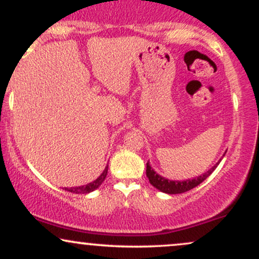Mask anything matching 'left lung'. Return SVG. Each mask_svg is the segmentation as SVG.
Masks as SVG:
<instances>
[{"label": "left lung", "mask_w": 259, "mask_h": 259, "mask_svg": "<svg viewBox=\"0 0 259 259\" xmlns=\"http://www.w3.org/2000/svg\"><path fill=\"white\" fill-rule=\"evenodd\" d=\"M219 162H221V160H219ZM219 162L215 163V164L213 165L209 170H207L204 174L198 175L197 178H194V179H187V180H169L167 178H163L162 175L156 173V171L153 170V168L150 165V163L147 162L146 175L148 180H150L151 185L156 187V189L159 190V191L165 192V194H169V195L183 194V192L190 191L191 189H194V187L200 185L202 181L206 180L207 178L213 173V170L218 167Z\"/></svg>", "instance_id": "1"}]
</instances>
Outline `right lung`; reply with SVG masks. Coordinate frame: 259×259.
<instances>
[{
	"label": "right lung",
	"mask_w": 259,
	"mask_h": 259,
	"mask_svg": "<svg viewBox=\"0 0 259 259\" xmlns=\"http://www.w3.org/2000/svg\"><path fill=\"white\" fill-rule=\"evenodd\" d=\"M107 171H108V165H106L105 170L102 171V174L97 178L96 180H94L92 183L86 184V185L82 186H75V187H65V190L69 192H73V194H89V192L95 191L96 189H99L101 184L103 183L107 177Z\"/></svg>",
	"instance_id": "add662e5"
}]
</instances>
